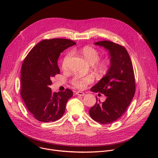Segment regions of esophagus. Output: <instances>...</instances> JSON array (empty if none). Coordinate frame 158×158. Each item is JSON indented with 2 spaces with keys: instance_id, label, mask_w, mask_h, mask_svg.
Segmentation results:
<instances>
[{
  "instance_id": "esophagus-1",
  "label": "esophagus",
  "mask_w": 158,
  "mask_h": 158,
  "mask_svg": "<svg viewBox=\"0 0 158 158\" xmlns=\"http://www.w3.org/2000/svg\"><path fill=\"white\" fill-rule=\"evenodd\" d=\"M76 94L79 96H85V93L83 92H81V91H77L76 93Z\"/></svg>"
}]
</instances>
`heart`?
Here are the masks:
<instances>
[{
    "instance_id": "b5f03b06",
    "label": "heart",
    "mask_w": 158,
    "mask_h": 158,
    "mask_svg": "<svg viewBox=\"0 0 158 158\" xmlns=\"http://www.w3.org/2000/svg\"><path fill=\"white\" fill-rule=\"evenodd\" d=\"M79 52L83 57L91 64H94V66L96 69L100 72H105L109 67V62L107 59H99V52L95 48L85 46L78 50H75L73 52ZM71 56V53H67L64 57L62 61V68L64 70L67 69L68 62ZM94 77L92 76H87L85 77L76 76L71 80L72 85L77 89H84L88 84L93 82Z\"/></svg>"
}]
</instances>
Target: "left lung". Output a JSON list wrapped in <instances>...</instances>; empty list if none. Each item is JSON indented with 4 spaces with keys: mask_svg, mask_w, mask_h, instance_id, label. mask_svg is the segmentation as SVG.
Segmentation results:
<instances>
[{
    "mask_svg": "<svg viewBox=\"0 0 158 158\" xmlns=\"http://www.w3.org/2000/svg\"><path fill=\"white\" fill-rule=\"evenodd\" d=\"M95 44L109 51L110 67L106 75L91 89L92 92L104 94L106 99L96 102L89 113L95 121L107 124L119 119L130 104L136 91L135 76L131 58L124 46L109 40Z\"/></svg>",
    "mask_w": 158,
    "mask_h": 158,
    "instance_id": "8db88e82",
    "label": "left lung"
}]
</instances>
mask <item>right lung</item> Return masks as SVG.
<instances>
[{"label":"right lung","mask_w":158,"mask_h":158,"mask_svg":"<svg viewBox=\"0 0 158 158\" xmlns=\"http://www.w3.org/2000/svg\"><path fill=\"white\" fill-rule=\"evenodd\" d=\"M76 43L67 39H44L31 50L20 71V96L34 118L41 122H54L64 114L66 103L73 96L69 89L52 93L51 79L60 74L59 57Z\"/></svg>","instance_id":"right-lung-1"}]
</instances>
